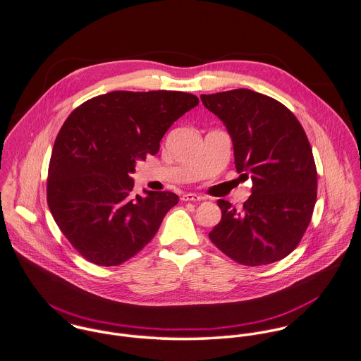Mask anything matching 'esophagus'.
<instances>
[{"label": "esophagus", "mask_w": 361, "mask_h": 361, "mask_svg": "<svg viewBox=\"0 0 361 361\" xmlns=\"http://www.w3.org/2000/svg\"><path fill=\"white\" fill-rule=\"evenodd\" d=\"M181 201H184V202H198V201H202V197H200L198 194L188 192V194L181 195Z\"/></svg>", "instance_id": "1"}]
</instances>
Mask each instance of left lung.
Returning a JSON list of instances; mask_svg holds the SVG:
<instances>
[{"label":"left lung","mask_w":361,"mask_h":361,"mask_svg":"<svg viewBox=\"0 0 361 361\" xmlns=\"http://www.w3.org/2000/svg\"><path fill=\"white\" fill-rule=\"evenodd\" d=\"M201 100L231 137L240 178L252 180L243 208L217 201L221 219L209 233L211 241L247 267L288 257L317 201V167L300 121L281 102L250 89L201 94Z\"/></svg>","instance_id":"obj_1"}]
</instances>
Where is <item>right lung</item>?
<instances>
[{"mask_svg":"<svg viewBox=\"0 0 361 361\" xmlns=\"http://www.w3.org/2000/svg\"><path fill=\"white\" fill-rule=\"evenodd\" d=\"M200 103L185 92L116 90L76 107L53 146L47 204L89 262L117 267L154 237L178 202L169 191H131L135 161L156 154L171 124Z\"/></svg>","mask_w":361,"mask_h":361,"instance_id":"add662e5","label":"right lung"}]
</instances>
